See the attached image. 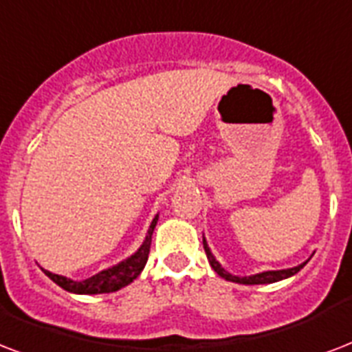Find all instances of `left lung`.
I'll return each instance as SVG.
<instances>
[{"label":"left lung","mask_w":352,"mask_h":352,"mask_svg":"<svg viewBox=\"0 0 352 352\" xmlns=\"http://www.w3.org/2000/svg\"><path fill=\"white\" fill-rule=\"evenodd\" d=\"M203 248H205L206 258L210 262L212 270L218 273L219 277H223L225 280H230V283H238V284H272V283H278V280H284V278L292 277L295 273H299L307 265V262H302V264L295 265V267H288V270H277V272H262L256 273V275H249V277H236V275H230L229 272H225L223 265L219 264L216 256L212 254L210 248H208V243L203 238Z\"/></svg>","instance_id":"1"}]
</instances>
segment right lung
<instances>
[{
	"label": "right lung",
	"mask_w": 352,
	"mask_h": 352,
	"mask_svg": "<svg viewBox=\"0 0 352 352\" xmlns=\"http://www.w3.org/2000/svg\"><path fill=\"white\" fill-rule=\"evenodd\" d=\"M158 221V214L153 218L149 229H147L146 240L142 241V245L134 254H131L129 258H125L120 264L112 265L109 270L99 272L98 275H94L85 280H72L68 277L57 275V273L45 272L47 277L55 284H58L60 288L72 294H80V295H96V294H111V292H118V289L125 288L127 284H131L134 278L138 277L144 270V265L149 256V248H151V236L155 230V225Z\"/></svg>",
	"instance_id": "right-lung-1"
}]
</instances>
